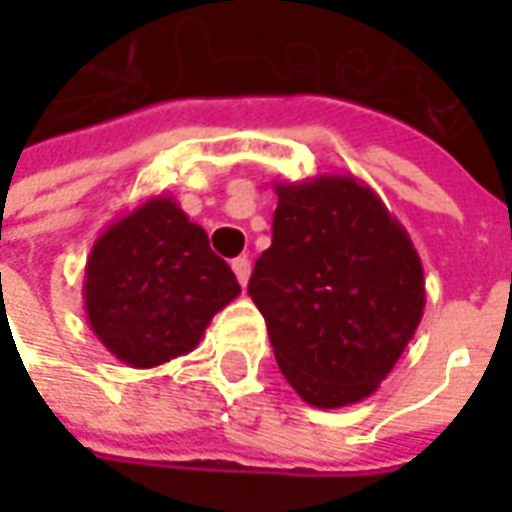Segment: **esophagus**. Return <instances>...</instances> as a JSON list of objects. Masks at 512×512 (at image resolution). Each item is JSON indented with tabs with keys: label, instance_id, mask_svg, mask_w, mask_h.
I'll return each mask as SVG.
<instances>
[{
	"label": "esophagus",
	"instance_id": "34e87169",
	"mask_svg": "<svg viewBox=\"0 0 512 512\" xmlns=\"http://www.w3.org/2000/svg\"><path fill=\"white\" fill-rule=\"evenodd\" d=\"M233 273H236L239 285H247V279H250V259H247V256L233 259Z\"/></svg>",
	"mask_w": 512,
	"mask_h": 512
}]
</instances>
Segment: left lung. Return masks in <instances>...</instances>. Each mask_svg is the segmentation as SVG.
Instances as JSON below:
<instances>
[{"instance_id":"1","label":"left lung","mask_w":512,"mask_h":512,"mask_svg":"<svg viewBox=\"0 0 512 512\" xmlns=\"http://www.w3.org/2000/svg\"><path fill=\"white\" fill-rule=\"evenodd\" d=\"M273 242L247 293L276 364L313 407L379 390L424 313V270L410 233L356 176L273 185Z\"/></svg>"}]
</instances>
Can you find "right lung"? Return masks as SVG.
<instances>
[{"label":"right lung","mask_w":512,"mask_h":512,"mask_svg":"<svg viewBox=\"0 0 512 512\" xmlns=\"http://www.w3.org/2000/svg\"><path fill=\"white\" fill-rule=\"evenodd\" d=\"M242 287L205 227L173 196H150L110 222L85 265V313L110 353L148 370L190 353Z\"/></svg>","instance_id":"right-lung-1"}]
</instances>
